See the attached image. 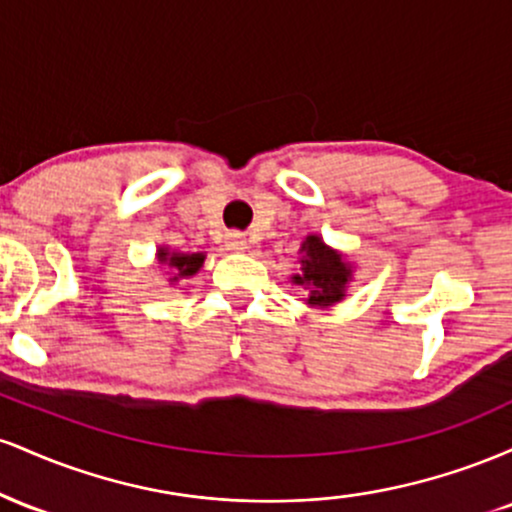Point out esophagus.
Here are the masks:
<instances>
[{"label":"esophagus","mask_w":512,"mask_h":512,"mask_svg":"<svg viewBox=\"0 0 512 512\" xmlns=\"http://www.w3.org/2000/svg\"><path fill=\"white\" fill-rule=\"evenodd\" d=\"M226 248L233 250V252H240V250L248 248V240H245L243 233L233 231V233H228V236H226Z\"/></svg>","instance_id":"obj_1"}]
</instances>
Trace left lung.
<instances>
[{"instance_id":"left-lung-1","label":"left lung","mask_w":512,"mask_h":512,"mask_svg":"<svg viewBox=\"0 0 512 512\" xmlns=\"http://www.w3.org/2000/svg\"><path fill=\"white\" fill-rule=\"evenodd\" d=\"M301 274L293 276V284L308 291L310 305H332L344 298V286L351 269L346 267L339 252L327 248L317 236H308L303 243Z\"/></svg>"}]
</instances>
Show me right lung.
<instances>
[{"label":"right lung","mask_w":512,"mask_h":512,"mask_svg":"<svg viewBox=\"0 0 512 512\" xmlns=\"http://www.w3.org/2000/svg\"><path fill=\"white\" fill-rule=\"evenodd\" d=\"M158 262L166 264L168 269H173V272H175L173 281H178L180 276H192V274H195L197 269L202 267L204 255H199V252H195V255H182V252L161 250V252H158Z\"/></svg>","instance_id":"right-lung-1"}]
</instances>
